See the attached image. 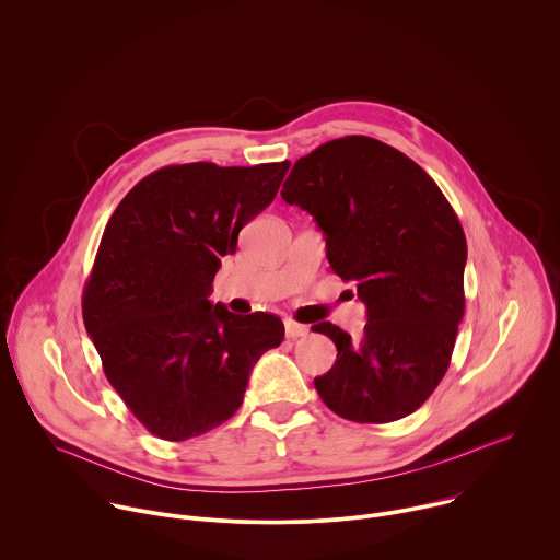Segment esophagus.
Returning <instances> with one entry per match:
<instances>
[{
    "instance_id": "1",
    "label": "esophagus",
    "mask_w": 560,
    "mask_h": 560,
    "mask_svg": "<svg viewBox=\"0 0 560 560\" xmlns=\"http://www.w3.org/2000/svg\"><path fill=\"white\" fill-rule=\"evenodd\" d=\"M284 332L289 339H298V337H306L308 335V326L306 324H298L293 319L284 322Z\"/></svg>"
}]
</instances>
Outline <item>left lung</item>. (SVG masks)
<instances>
[{
	"mask_svg": "<svg viewBox=\"0 0 560 560\" xmlns=\"http://www.w3.org/2000/svg\"><path fill=\"white\" fill-rule=\"evenodd\" d=\"M280 195L313 214L332 271L368 306L361 341L330 322L313 326L337 346L317 394L352 422L409 416L442 381L464 317L457 214L413 160L365 136L300 158Z\"/></svg>",
	"mask_w": 560,
	"mask_h": 560,
	"instance_id": "obj_1",
	"label": "left lung"
}]
</instances>
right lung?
<instances>
[{
  "instance_id": "1",
  "label": "right lung",
  "mask_w": 560,
  "mask_h": 560,
  "mask_svg": "<svg viewBox=\"0 0 560 560\" xmlns=\"http://www.w3.org/2000/svg\"><path fill=\"white\" fill-rule=\"evenodd\" d=\"M291 162L164 166L118 203L83 289V322L107 381L158 438L230 420L252 368L284 326L208 300L221 258L276 197Z\"/></svg>"
}]
</instances>
